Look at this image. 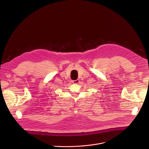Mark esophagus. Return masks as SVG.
I'll use <instances>...</instances> for the list:
<instances>
[{
  "label": "esophagus",
  "instance_id": "obj_1",
  "mask_svg": "<svg viewBox=\"0 0 149 149\" xmlns=\"http://www.w3.org/2000/svg\"><path fill=\"white\" fill-rule=\"evenodd\" d=\"M79 79H77V80H74V81H72V83L73 84H78L79 82Z\"/></svg>",
  "mask_w": 149,
  "mask_h": 149
}]
</instances>
